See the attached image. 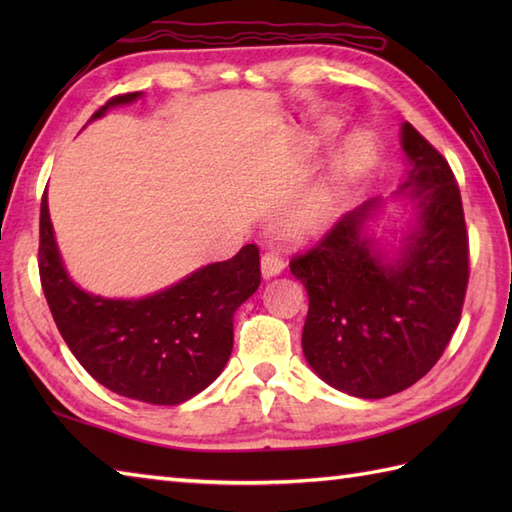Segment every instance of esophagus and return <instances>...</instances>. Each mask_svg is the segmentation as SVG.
Returning <instances> with one entry per match:
<instances>
[{
  "instance_id": "esophagus-1",
  "label": "esophagus",
  "mask_w": 512,
  "mask_h": 512,
  "mask_svg": "<svg viewBox=\"0 0 512 512\" xmlns=\"http://www.w3.org/2000/svg\"><path fill=\"white\" fill-rule=\"evenodd\" d=\"M281 270H284V257H281L277 250H266L262 255V275L268 279L279 275Z\"/></svg>"
}]
</instances>
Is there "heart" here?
Masks as SVG:
<instances>
[{
    "instance_id": "b5f03b06",
    "label": "heart",
    "mask_w": 512,
    "mask_h": 512,
    "mask_svg": "<svg viewBox=\"0 0 512 512\" xmlns=\"http://www.w3.org/2000/svg\"><path fill=\"white\" fill-rule=\"evenodd\" d=\"M374 160V149L367 143L365 136H352L347 140L343 154L336 162V178L339 180H352L358 173H363ZM332 215V193L328 189H321L317 193H310L308 198H303L292 206L288 213L286 226L290 231L303 233L310 228H317L323 222H328Z\"/></svg>"
}]
</instances>
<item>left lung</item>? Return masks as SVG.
Masks as SVG:
<instances>
[{
  "label": "left lung",
  "mask_w": 512,
  "mask_h": 512,
  "mask_svg": "<svg viewBox=\"0 0 512 512\" xmlns=\"http://www.w3.org/2000/svg\"><path fill=\"white\" fill-rule=\"evenodd\" d=\"M402 149L411 165L402 187H411L418 220L396 259L387 262L361 233L378 200L345 213L290 259L310 299L306 361L356 398H385L418 383L458 328L469 286V233L449 162L409 123Z\"/></svg>",
  "instance_id": "1"
}]
</instances>
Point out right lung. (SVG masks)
Here are the masks:
<instances>
[{
	"instance_id": "right-lung-1",
	"label": "right lung",
	"mask_w": 512,
	"mask_h": 512,
	"mask_svg": "<svg viewBox=\"0 0 512 512\" xmlns=\"http://www.w3.org/2000/svg\"><path fill=\"white\" fill-rule=\"evenodd\" d=\"M112 96L99 112L138 99ZM39 277L52 319L85 372L118 396L180 405L220 376L233 350V314L262 284L259 248L195 270L147 299H103L74 286L54 242L48 200L39 217Z\"/></svg>"
}]
</instances>
